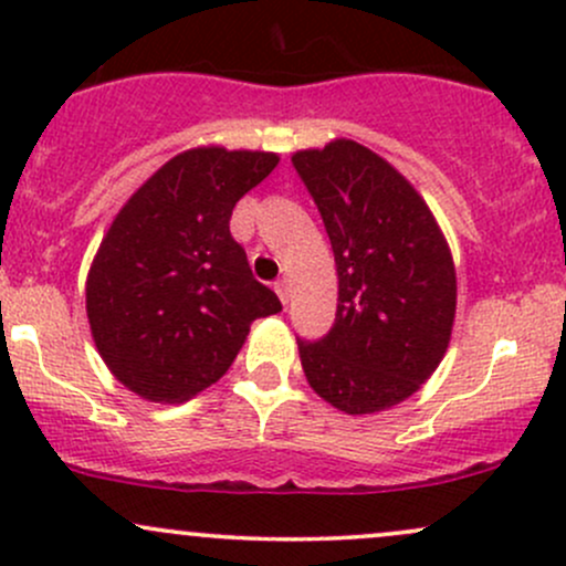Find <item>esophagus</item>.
<instances>
[{
  "mask_svg": "<svg viewBox=\"0 0 566 566\" xmlns=\"http://www.w3.org/2000/svg\"><path fill=\"white\" fill-rule=\"evenodd\" d=\"M273 290H276L279 301L287 303V295H290V284H287V279H279V282H273Z\"/></svg>",
  "mask_w": 566,
  "mask_h": 566,
  "instance_id": "obj_1",
  "label": "esophagus"
}]
</instances>
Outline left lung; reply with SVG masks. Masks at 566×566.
I'll return each instance as SVG.
<instances>
[{
  "mask_svg": "<svg viewBox=\"0 0 566 566\" xmlns=\"http://www.w3.org/2000/svg\"><path fill=\"white\" fill-rule=\"evenodd\" d=\"M331 235L338 308L331 333L297 338L303 374L344 413L411 397L451 340L457 271L438 222L395 166L352 139L293 155Z\"/></svg>",
  "mask_w": 566,
  "mask_h": 566,
  "instance_id": "1",
  "label": "left lung"
}]
</instances>
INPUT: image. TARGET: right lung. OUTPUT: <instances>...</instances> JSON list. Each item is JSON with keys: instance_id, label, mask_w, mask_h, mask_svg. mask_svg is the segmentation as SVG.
<instances>
[{"instance_id": "right-lung-1", "label": "right lung", "mask_w": 566, "mask_h": 566, "mask_svg": "<svg viewBox=\"0 0 566 566\" xmlns=\"http://www.w3.org/2000/svg\"><path fill=\"white\" fill-rule=\"evenodd\" d=\"M276 153L196 147L142 185L93 258L85 308L112 376L153 402H185L231 368L250 325L282 312L231 235L235 201Z\"/></svg>"}]
</instances>
